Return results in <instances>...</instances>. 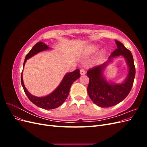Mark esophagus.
Masks as SVG:
<instances>
[{"instance_id": "34e87169", "label": "esophagus", "mask_w": 147, "mask_h": 147, "mask_svg": "<svg viewBox=\"0 0 147 147\" xmlns=\"http://www.w3.org/2000/svg\"><path fill=\"white\" fill-rule=\"evenodd\" d=\"M80 74L82 75H84L86 74V71H85V70H84V69H81L80 70Z\"/></svg>"}]
</instances>
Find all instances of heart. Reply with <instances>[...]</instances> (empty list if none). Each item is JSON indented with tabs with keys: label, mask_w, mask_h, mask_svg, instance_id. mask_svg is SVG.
Listing matches in <instances>:
<instances>
[{
	"label": "heart",
	"mask_w": 147,
	"mask_h": 147,
	"mask_svg": "<svg viewBox=\"0 0 147 147\" xmlns=\"http://www.w3.org/2000/svg\"><path fill=\"white\" fill-rule=\"evenodd\" d=\"M97 50H98V46L96 45H90L86 48L85 51L87 55H91L96 53Z\"/></svg>",
	"instance_id": "heart-1"
}]
</instances>
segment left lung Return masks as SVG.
<instances>
[{
  "mask_svg": "<svg viewBox=\"0 0 147 147\" xmlns=\"http://www.w3.org/2000/svg\"><path fill=\"white\" fill-rule=\"evenodd\" d=\"M117 48L109 57V61L102 65L88 70L87 76L90 78L87 88L88 95L95 104L101 107H110L118 104L126 98L130 92L136 75L134 59L131 51L123 44L115 40ZM122 55L127 60L129 72L122 84L109 83L103 75V72L108 62L115 57Z\"/></svg>",
  "mask_w": 147,
  "mask_h": 147,
  "instance_id": "left-lung-1",
  "label": "left lung"
}]
</instances>
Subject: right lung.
<instances>
[{
  "instance_id": "add662e5",
  "label": "right lung",
  "mask_w": 147,
  "mask_h": 147,
  "mask_svg": "<svg viewBox=\"0 0 147 147\" xmlns=\"http://www.w3.org/2000/svg\"><path fill=\"white\" fill-rule=\"evenodd\" d=\"M48 50H50V48L45 43L42 42L37 43L26 56L23 67L27 59L37 54L39 52ZM80 77V70L78 69L74 70V72L66 74L63 80L61 81L59 85L57 87L56 90L51 94L45 97H36L30 94L24 86L23 79V72L21 73V82L26 96L33 104L42 109L50 110L58 107L64 103L69 94L70 89L72 83L79 78Z\"/></svg>"
}]
</instances>
